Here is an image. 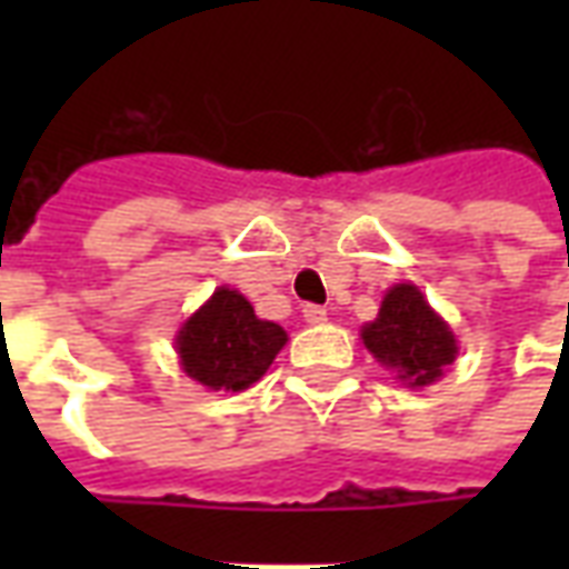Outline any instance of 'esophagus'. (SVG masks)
Here are the masks:
<instances>
[{
	"instance_id": "esophagus-1",
	"label": "esophagus",
	"mask_w": 569,
	"mask_h": 569,
	"mask_svg": "<svg viewBox=\"0 0 569 569\" xmlns=\"http://www.w3.org/2000/svg\"><path fill=\"white\" fill-rule=\"evenodd\" d=\"M305 320L310 322V326H322V322L329 320V313H326V308H320V305H305Z\"/></svg>"
}]
</instances>
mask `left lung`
<instances>
[{"mask_svg": "<svg viewBox=\"0 0 569 569\" xmlns=\"http://www.w3.org/2000/svg\"><path fill=\"white\" fill-rule=\"evenodd\" d=\"M362 345L406 387L436 383L457 359L451 326L429 308L415 283H396L387 289L378 320L362 326Z\"/></svg>", "mask_w": 569, "mask_h": 569, "instance_id": "obj_1", "label": "left lung"}]
</instances>
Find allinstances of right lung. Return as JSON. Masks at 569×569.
<instances>
[{
  "label": "right lung",
  "instance_id": "obj_1",
  "mask_svg": "<svg viewBox=\"0 0 569 569\" xmlns=\"http://www.w3.org/2000/svg\"><path fill=\"white\" fill-rule=\"evenodd\" d=\"M289 341L283 326L259 320L237 289L219 286L176 335L179 366L207 390L240 393L271 369L273 357Z\"/></svg>",
  "mask_w": 569,
  "mask_h": 569
}]
</instances>
